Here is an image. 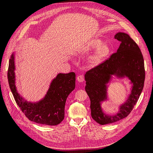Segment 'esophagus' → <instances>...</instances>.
I'll return each instance as SVG.
<instances>
[{
  "label": "esophagus",
  "mask_w": 153,
  "mask_h": 153,
  "mask_svg": "<svg viewBox=\"0 0 153 153\" xmlns=\"http://www.w3.org/2000/svg\"><path fill=\"white\" fill-rule=\"evenodd\" d=\"M77 81H78L79 82H83V80H84L83 76H81V75L78 76L77 77Z\"/></svg>",
  "instance_id": "1"
}]
</instances>
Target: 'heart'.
I'll return each instance as SVG.
<instances>
[{"label": "heart", "instance_id": "b5f03b06", "mask_svg": "<svg viewBox=\"0 0 153 153\" xmlns=\"http://www.w3.org/2000/svg\"><path fill=\"white\" fill-rule=\"evenodd\" d=\"M103 45V42L99 38H93L90 39L82 49V51L89 52L90 51L97 50L94 54L90 58V63L93 66H97L103 59L108 56L110 52L108 46Z\"/></svg>", "mask_w": 153, "mask_h": 153}]
</instances>
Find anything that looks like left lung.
<instances>
[{
  "mask_svg": "<svg viewBox=\"0 0 153 153\" xmlns=\"http://www.w3.org/2000/svg\"><path fill=\"white\" fill-rule=\"evenodd\" d=\"M114 38L121 42L117 53L85 74V91L91 101V117L102 125L128 116L142 91L145 77L143 57L136 43L123 32L116 33ZM113 76L118 79L126 77L131 85L130 93L126 100L119 106L118 112L108 115L103 111L101 104L108 100L107 88Z\"/></svg>",
  "mask_w": 153,
  "mask_h": 153,
  "instance_id": "1",
  "label": "left lung"
}]
</instances>
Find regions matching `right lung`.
I'll list each match as a JSON object with an SVG mask.
<instances>
[{
    "instance_id": "1",
    "label": "right lung",
    "mask_w": 153,
    "mask_h": 153,
    "mask_svg": "<svg viewBox=\"0 0 153 153\" xmlns=\"http://www.w3.org/2000/svg\"><path fill=\"white\" fill-rule=\"evenodd\" d=\"M15 70L14 52L9 60L8 79L14 98L22 111L32 122L47 125L59 124L64 119L67 99L75 88V73L57 74L51 80L45 96L39 101L31 102L26 100L17 91Z\"/></svg>"
}]
</instances>
